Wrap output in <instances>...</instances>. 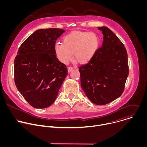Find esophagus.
<instances>
[{
    "mask_svg": "<svg viewBox=\"0 0 147 147\" xmlns=\"http://www.w3.org/2000/svg\"><path fill=\"white\" fill-rule=\"evenodd\" d=\"M67 69H68V71H69V72H70V71H71L73 70V67H71V66H69V67H67Z\"/></svg>",
    "mask_w": 147,
    "mask_h": 147,
    "instance_id": "esophagus-1",
    "label": "esophagus"
}]
</instances>
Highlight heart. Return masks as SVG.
<instances>
[{
	"label": "heart",
	"instance_id": "heart-1",
	"mask_svg": "<svg viewBox=\"0 0 147 147\" xmlns=\"http://www.w3.org/2000/svg\"><path fill=\"white\" fill-rule=\"evenodd\" d=\"M99 43L98 35L94 32H73L63 38V44H57L55 51L59 60L67 64L73 58L80 64H86L95 55Z\"/></svg>",
	"mask_w": 147,
	"mask_h": 147
}]
</instances>
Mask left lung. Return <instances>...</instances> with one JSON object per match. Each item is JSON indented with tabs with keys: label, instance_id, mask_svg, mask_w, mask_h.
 <instances>
[{
	"label": "left lung",
	"instance_id": "obj_1",
	"mask_svg": "<svg viewBox=\"0 0 147 147\" xmlns=\"http://www.w3.org/2000/svg\"><path fill=\"white\" fill-rule=\"evenodd\" d=\"M102 45L87 64L79 67L81 86L94 104L103 105L123 94L129 75L127 52L118 37L107 27H98Z\"/></svg>",
	"mask_w": 147,
	"mask_h": 147
}]
</instances>
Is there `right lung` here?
<instances>
[{
	"label": "right lung",
	"instance_id": "right-lung-1",
	"mask_svg": "<svg viewBox=\"0 0 147 147\" xmlns=\"http://www.w3.org/2000/svg\"><path fill=\"white\" fill-rule=\"evenodd\" d=\"M65 31L40 29L28 36L19 47L14 59V82L31 106L48 108L55 102L68 74L66 66L56 56V39Z\"/></svg>",
	"mask_w": 147,
	"mask_h": 147
}]
</instances>
